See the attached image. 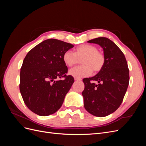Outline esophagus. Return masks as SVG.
Instances as JSON below:
<instances>
[{"mask_svg":"<svg viewBox=\"0 0 146 146\" xmlns=\"http://www.w3.org/2000/svg\"><path fill=\"white\" fill-rule=\"evenodd\" d=\"M74 80L76 81H81L82 79L79 78H77V77H74Z\"/></svg>","mask_w":146,"mask_h":146,"instance_id":"esophagus-1","label":"esophagus"}]
</instances>
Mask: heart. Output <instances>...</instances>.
<instances>
[{
	"instance_id": "heart-1",
	"label": "heart",
	"mask_w": 146,
	"mask_h": 146,
	"mask_svg": "<svg viewBox=\"0 0 146 146\" xmlns=\"http://www.w3.org/2000/svg\"><path fill=\"white\" fill-rule=\"evenodd\" d=\"M80 60L82 65L74 68L69 71V74L74 77L80 78L89 76L92 70L96 72H99L103 68L105 63L104 55L98 52V48L96 46L90 44L80 45L76 48L75 52L67 50L63 55V62L68 67L76 64Z\"/></svg>"
}]
</instances>
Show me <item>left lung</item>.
Here are the masks:
<instances>
[{
	"instance_id": "8db88e82",
	"label": "left lung",
	"mask_w": 146,
	"mask_h": 146,
	"mask_svg": "<svg viewBox=\"0 0 146 146\" xmlns=\"http://www.w3.org/2000/svg\"><path fill=\"white\" fill-rule=\"evenodd\" d=\"M87 42L103 48L105 63L96 76L83 80L84 107L93 116L105 117L121 105L129 86V70L122 52L108 38L99 37Z\"/></svg>"
}]
</instances>
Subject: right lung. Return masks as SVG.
Here are the masks:
<instances>
[{
  "instance_id": "add662e5",
  "label": "right lung",
  "mask_w": 146,
  "mask_h": 146,
  "mask_svg": "<svg viewBox=\"0 0 146 146\" xmlns=\"http://www.w3.org/2000/svg\"><path fill=\"white\" fill-rule=\"evenodd\" d=\"M74 46L56 39L39 43L25 56L20 72V92L29 110L41 116L61 108L74 79L66 76L64 53ZM64 77V80H59Z\"/></svg>"
}]
</instances>
